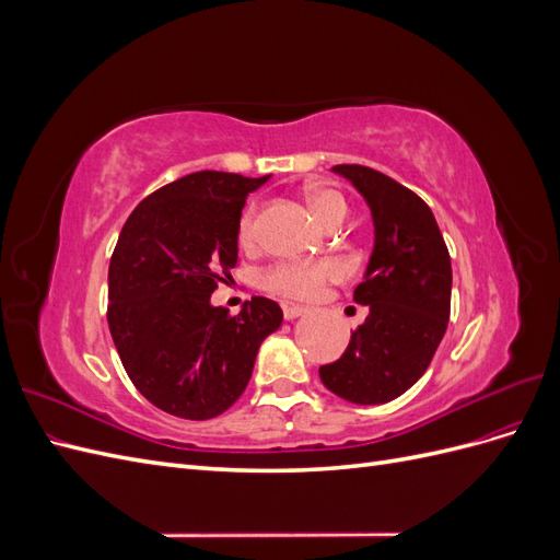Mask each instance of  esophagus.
<instances>
[{
	"mask_svg": "<svg viewBox=\"0 0 560 560\" xmlns=\"http://www.w3.org/2000/svg\"><path fill=\"white\" fill-rule=\"evenodd\" d=\"M303 313H306V308L299 306V303H284V306H282L284 319H296V317H301Z\"/></svg>",
	"mask_w": 560,
	"mask_h": 560,
	"instance_id": "34e87169",
	"label": "esophagus"
}]
</instances>
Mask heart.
<instances>
[{
	"label": "heart",
	"instance_id": "heart-1",
	"mask_svg": "<svg viewBox=\"0 0 560 560\" xmlns=\"http://www.w3.org/2000/svg\"><path fill=\"white\" fill-rule=\"evenodd\" d=\"M311 210L319 219L322 224H338L346 219L348 206L346 198L336 189H315L308 196ZM257 231H259V219L257 210L249 208L238 224V241L243 247H252L257 243ZM343 273V268L338 261L325 259V261H284L270 266L261 276V282L266 290L278 292L284 296H296V299H308L317 294L322 284L329 280H336Z\"/></svg>",
	"mask_w": 560,
	"mask_h": 560
}]
</instances>
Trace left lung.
Here are the masks:
<instances>
[{
	"instance_id": "left-lung-1",
	"label": "left lung",
	"mask_w": 560,
	"mask_h": 560,
	"mask_svg": "<svg viewBox=\"0 0 560 560\" xmlns=\"http://www.w3.org/2000/svg\"><path fill=\"white\" fill-rule=\"evenodd\" d=\"M374 219V252L354 303L369 308L346 352L319 366L327 389L352 404H385L425 374L451 315V257L428 202L364 165H334Z\"/></svg>"
}]
</instances>
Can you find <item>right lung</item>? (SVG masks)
I'll return each instance as SVG.
<instances>
[{
    "instance_id": "obj_1",
    "label": "right lung",
    "mask_w": 560,
    "mask_h": 560,
    "mask_svg": "<svg viewBox=\"0 0 560 560\" xmlns=\"http://www.w3.org/2000/svg\"><path fill=\"white\" fill-rule=\"evenodd\" d=\"M268 177L191 173L147 196L118 235L109 331L132 385L165 413H224L245 393L261 341L282 325L280 306L264 296L238 315L210 303L238 261L245 198Z\"/></svg>"
}]
</instances>
